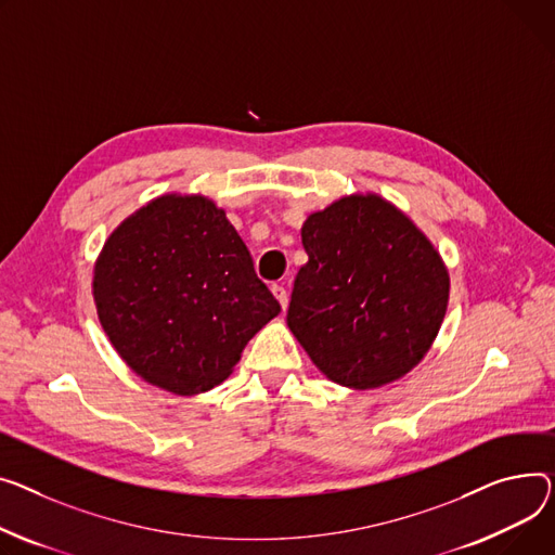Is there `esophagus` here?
Returning <instances> with one entry per match:
<instances>
[{"label":"esophagus","instance_id":"obj_1","mask_svg":"<svg viewBox=\"0 0 555 555\" xmlns=\"http://www.w3.org/2000/svg\"><path fill=\"white\" fill-rule=\"evenodd\" d=\"M272 292H274V297L279 299V304H281V308L285 310L287 308V301H289V297H287V289L283 287V285H279V283H274L272 285Z\"/></svg>","mask_w":555,"mask_h":555}]
</instances>
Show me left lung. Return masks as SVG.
<instances>
[{"mask_svg": "<svg viewBox=\"0 0 555 555\" xmlns=\"http://www.w3.org/2000/svg\"><path fill=\"white\" fill-rule=\"evenodd\" d=\"M308 263L287 325L319 371L367 390L424 359L449 306V272L430 241L384 198L348 196L308 216Z\"/></svg>", "mask_w": 555, "mask_h": 555, "instance_id": "8db88e82", "label": "left lung"}]
</instances>
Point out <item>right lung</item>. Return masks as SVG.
<instances>
[{"mask_svg":"<svg viewBox=\"0 0 555 555\" xmlns=\"http://www.w3.org/2000/svg\"><path fill=\"white\" fill-rule=\"evenodd\" d=\"M93 299L131 371L173 395L228 379L247 341L281 312L225 211L176 194L144 205L108 236Z\"/></svg>","mask_w":555,"mask_h":555,"instance_id":"right-lung-1","label":"right lung"}]
</instances>
